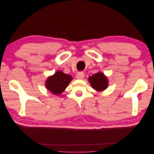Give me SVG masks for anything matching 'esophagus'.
<instances>
[{"label":"esophagus","instance_id":"esophagus-1","mask_svg":"<svg viewBox=\"0 0 154 154\" xmlns=\"http://www.w3.org/2000/svg\"><path fill=\"white\" fill-rule=\"evenodd\" d=\"M84 77H85V74H84V72H79L76 75V79H79V80L83 79V78Z\"/></svg>","mask_w":154,"mask_h":154}]
</instances>
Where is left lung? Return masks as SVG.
Returning <instances> with one entry per match:
<instances>
[{"label":"left lung","instance_id":"obj_1","mask_svg":"<svg viewBox=\"0 0 154 154\" xmlns=\"http://www.w3.org/2000/svg\"><path fill=\"white\" fill-rule=\"evenodd\" d=\"M89 82L91 83V87L97 91H102L105 90L108 85L107 77L101 72L89 76Z\"/></svg>","mask_w":154,"mask_h":154}]
</instances>
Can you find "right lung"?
I'll return each mask as SVG.
<instances>
[{
    "mask_svg": "<svg viewBox=\"0 0 154 154\" xmlns=\"http://www.w3.org/2000/svg\"><path fill=\"white\" fill-rule=\"evenodd\" d=\"M72 80L70 75L61 71L57 72L54 75L49 76L46 81V89L54 95H60L64 91Z\"/></svg>",
    "mask_w": 154,
    "mask_h": 154,
    "instance_id": "obj_1",
    "label": "right lung"
}]
</instances>
